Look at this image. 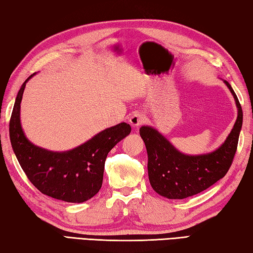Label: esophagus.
<instances>
[{
  "instance_id": "obj_1",
  "label": "esophagus",
  "mask_w": 253,
  "mask_h": 253,
  "mask_svg": "<svg viewBox=\"0 0 253 253\" xmlns=\"http://www.w3.org/2000/svg\"><path fill=\"white\" fill-rule=\"evenodd\" d=\"M129 122L133 127L140 126L141 124L144 122V114L142 112H140V111H136V112H134L130 117Z\"/></svg>"
}]
</instances>
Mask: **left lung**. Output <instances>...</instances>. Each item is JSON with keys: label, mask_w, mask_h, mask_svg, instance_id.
I'll use <instances>...</instances> for the list:
<instances>
[{"label": "left lung", "mask_w": 253, "mask_h": 253, "mask_svg": "<svg viewBox=\"0 0 253 253\" xmlns=\"http://www.w3.org/2000/svg\"><path fill=\"white\" fill-rule=\"evenodd\" d=\"M238 108L237 121L227 140L213 152L188 156L152 126L140 127L148 152V173L154 191L168 199H184L198 194L227 174L237 151L242 127V109L233 88L224 80Z\"/></svg>", "instance_id": "obj_1"}]
</instances>
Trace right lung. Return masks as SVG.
Instances as JSON below:
<instances>
[{"label":"right lung","mask_w":253,"mask_h":253,"mask_svg":"<svg viewBox=\"0 0 253 253\" xmlns=\"http://www.w3.org/2000/svg\"><path fill=\"white\" fill-rule=\"evenodd\" d=\"M25 80L17 93L10 120V139L17 161L40 192L65 202L81 203L100 191L104 163L115 144L130 134L126 122L108 127L79 147L64 152L48 151L31 143L22 130L21 101Z\"/></svg>","instance_id":"obj_1"}]
</instances>
